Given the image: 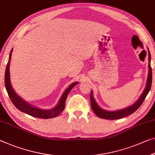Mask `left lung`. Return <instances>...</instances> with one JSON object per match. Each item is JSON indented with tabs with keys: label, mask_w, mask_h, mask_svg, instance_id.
I'll list each match as a JSON object with an SVG mask.
<instances>
[{
	"label": "left lung",
	"mask_w": 155,
	"mask_h": 155,
	"mask_svg": "<svg viewBox=\"0 0 155 155\" xmlns=\"http://www.w3.org/2000/svg\"><path fill=\"white\" fill-rule=\"evenodd\" d=\"M149 52V73H148V77H147V84L146 89H144L143 92L141 97H139V99L138 100L137 102L134 103V104L129 107L122 109V110H118L116 111H107L105 110L102 109L100 107L96 104V101L93 96V92L91 91V105L92 110L94 111V112L101 118L104 119H109V120H114V119H120L121 118H124L126 116L130 115L134 112L135 111H137L138 109L139 108V107L141 105L143 102L144 101V100L146 99V96L148 94L150 90L151 85H152V68L150 66V53Z\"/></svg>",
	"instance_id": "left-lung-1"
}]
</instances>
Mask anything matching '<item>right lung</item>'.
Instances as JSON below:
<instances>
[{"instance_id":"obj_1","label":"right lung","mask_w":155,"mask_h":155,"mask_svg":"<svg viewBox=\"0 0 155 155\" xmlns=\"http://www.w3.org/2000/svg\"><path fill=\"white\" fill-rule=\"evenodd\" d=\"M12 50L9 54V61L7 64L6 69H5V88L8 92V96L10 98L11 101L12 102L14 105L17 108L18 110H20L23 112L30 115L36 118H52L56 117L58 116L61 112H62L63 110L65 107V102L66 97L68 96V94L72 88L74 87L75 85L78 84V82H74L73 84L70 85V87L66 90V91L64 93L62 96H61L60 101H59V103L55 107L52 109H48V110H44V109H38L35 107H33L30 105L28 103H27L25 101H23L21 97L17 96L16 94L12 87L10 84V80H9V59L11 58V54H12Z\"/></svg>"}]
</instances>
